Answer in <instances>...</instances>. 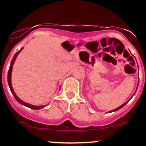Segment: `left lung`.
<instances>
[{
    "label": "left lung",
    "mask_w": 146,
    "mask_h": 146,
    "mask_svg": "<svg viewBox=\"0 0 146 146\" xmlns=\"http://www.w3.org/2000/svg\"><path fill=\"white\" fill-rule=\"evenodd\" d=\"M139 80H138V84H137V89H136V91H137V88H138V85H139ZM136 91H135V93H134V94H133V95L135 94V93H136ZM133 95H132V97H133ZM132 98H130V100H128V101H127L126 102H125V103H124V104H122V105H121V106H119V107H118V108H115V109H114V110H110V111H109V112H108V113H112V112H115V111H117V110H118L121 109V108H123V106H125V104H127V103H128V102L129 101H130V100H131V99H132Z\"/></svg>",
    "instance_id": "left-lung-1"
}]
</instances>
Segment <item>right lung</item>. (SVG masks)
Segmentation results:
<instances>
[{"mask_svg": "<svg viewBox=\"0 0 146 146\" xmlns=\"http://www.w3.org/2000/svg\"><path fill=\"white\" fill-rule=\"evenodd\" d=\"M23 49V48H21V49L19 50L18 52H16V54L14 55V58H13L12 60H11V64H10V66H9V71H8V75H7V81H8V84H9V88H10V90H11V93H12L13 95L14 96V98H16V100H17L18 102H19L20 104L22 105H24L25 106H27L28 107V108H31V109H33V110H39V109H41V108H43L44 107H45V106H33V105H31V104H29L28 103H26V102H23V100H21V99H20L16 95V93H14V90L13 89V87H12V85H11V72H12V68H13V65H14V64L15 62V60H16V58H17L18 55L20 53H21V51ZM61 88V87H60Z\"/></svg>", "mask_w": 146, "mask_h": 146, "instance_id": "right-lung-1", "label": "right lung"}]
</instances>
